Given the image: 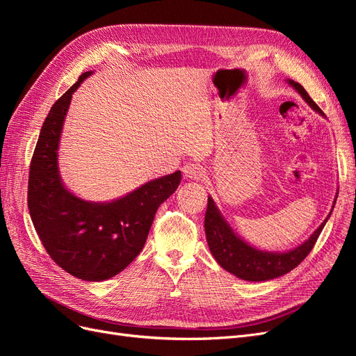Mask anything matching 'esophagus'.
<instances>
[{
  "label": "esophagus",
  "instance_id": "obj_1",
  "mask_svg": "<svg viewBox=\"0 0 356 356\" xmlns=\"http://www.w3.org/2000/svg\"><path fill=\"white\" fill-rule=\"evenodd\" d=\"M182 174H184V177L188 179H202L204 175V170L199 165L188 163L182 168Z\"/></svg>",
  "mask_w": 356,
  "mask_h": 356
}]
</instances>
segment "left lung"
Segmentation results:
<instances>
[{"label": "left lung", "mask_w": 356, "mask_h": 356, "mask_svg": "<svg viewBox=\"0 0 356 356\" xmlns=\"http://www.w3.org/2000/svg\"><path fill=\"white\" fill-rule=\"evenodd\" d=\"M288 83L301 95V98H303L312 108L321 115H324V113H322V110L315 104V101L312 99L309 93L305 90L303 86L293 80H288ZM330 215L331 212L328 213L325 221L319 225L305 243H301L300 246L294 248V250L286 252H268L257 250V248L242 241L239 236L232 230L227 221L224 220L218 208L215 207V202L212 200V197H208V208L207 213H204V232H207L209 250L215 260H217V263L224 268V270L243 279V281L261 282L282 276L293 270V268H296L301 261H303L312 251V248L315 246L322 229H324L327 220L330 218Z\"/></svg>", "instance_id": "obj_1"}]
</instances>
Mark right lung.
Wrapping results in <instances>:
<instances>
[{
    "label": "right lung",
    "instance_id": "1",
    "mask_svg": "<svg viewBox=\"0 0 356 356\" xmlns=\"http://www.w3.org/2000/svg\"><path fill=\"white\" fill-rule=\"evenodd\" d=\"M92 71L53 104L32 154L28 182L31 220L46 251L63 270L99 282L120 273L143 251L159 207L181 182V172L147 182L108 202H86L62 184L58 149L72 93Z\"/></svg>",
    "mask_w": 356,
    "mask_h": 356
}]
</instances>
